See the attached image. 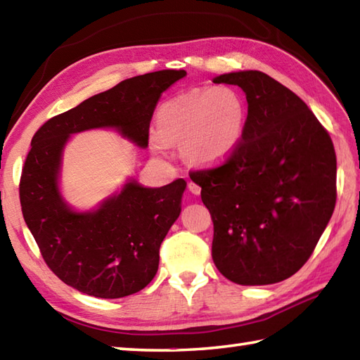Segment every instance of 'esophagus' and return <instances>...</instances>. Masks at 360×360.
<instances>
[{
	"mask_svg": "<svg viewBox=\"0 0 360 360\" xmlns=\"http://www.w3.org/2000/svg\"><path fill=\"white\" fill-rule=\"evenodd\" d=\"M187 187H188V190H190V192H192L193 195H200V193H201V187L198 186L196 182H193V181H188Z\"/></svg>",
	"mask_w": 360,
	"mask_h": 360,
	"instance_id": "34e87169",
	"label": "esophagus"
}]
</instances>
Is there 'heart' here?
Masks as SVG:
<instances>
[{
    "instance_id": "obj_1",
    "label": "heart",
    "mask_w": 360,
    "mask_h": 360,
    "mask_svg": "<svg viewBox=\"0 0 360 360\" xmlns=\"http://www.w3.org/2000/svg\"><path fill=\"white\" fill-rule=\"evenodd\" d=\"M246 127V103L233 88L209 86L172 97L158 111L153 143L167 153L168 143H182L193 164L212 165L238 148Z\"/></svg>"
}]
</instances>
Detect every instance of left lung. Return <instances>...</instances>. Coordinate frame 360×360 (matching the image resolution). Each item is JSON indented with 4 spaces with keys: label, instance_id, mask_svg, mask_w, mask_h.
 I'll use <instances>...</instances> for the list:
<instances>
[{
    "label": "left lung",
    "instance_id": "obj_1",
    "mask_svg": "<svg viewBox=\"0 0 360 360\" xmlns=\"http://www.w3.org/2000/svg\"><path fill=\"white\" fill-rule=\"evenodd\" d=\"M213 83L240 86L248 101L238 148L190 173L213 221V263L236 285H272L308 262L333 215L334 145L308 105L267 74Z\"/></svg>",
    "mask_w": 360,
    "mask_h": 360
}]
</instances>
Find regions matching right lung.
<instances>
[{
  "instance_id": "right-lung-1",
  "label": "right lung",
  "mask_w": 360,
  "mask_h": 360,
  "mask_svg": "<svg viewBox=\"0 0 360 360\" xmlns=\"http://www.w3.org/2000/svg\"><path fill=\"white\" fill-rule=\"evenodd\" d=\"M186 75L165 70L127 79L53 116L32 137L20 178L22 218L49 269L83 294L120 298L148 285L158 272L160 243L181 213L186 181L159 188L131 181L96 212H72L57 187L68 137L116 127L145 148L160 96Z\"/></svg>"
}]
</instances>
